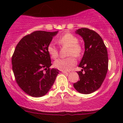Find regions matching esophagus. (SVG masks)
<instances>
[{
  "mask_svg": "<svg viewBox=\"0 0 123 123\" xmlns=\"http://www.w3.org/2000/svg\"><path fill=\"white\" fill-rule=\"evenodd\" d=\"M61 72L63 73H64V74H68L69 73V72H66V71H64V70H62Z\"/></svg>",
  "mask_w": 123,
  "mask_h": 123,
  "instance_id": "esophagus-1",
  "label": "esophagus"
}]
</instances>
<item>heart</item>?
Returning a JSON list of instances; mask_svg holds the SVG:
<instances>
[{
	"mask_svg": "<svg viewBox=\"0 0 123 123\" xmlns=\"http://www.w3.org/2000/svg\"><path fill=\"white\" fill-rule=\"evenodd\" d=\"M57 42L60 46L68 47V55H73L76 57H79L81 53V46L78 44V39L70 33H66L62 35L57 39ZM47 51L50 57L55 59L58 55L57 48L53 43L48 45ZM76 64V60L73 56L66 58H60L55 61L54 65L56 68L61 70H70Z\"/></svg>",
	"mask_w": 123,
	"mask_h": 123,
	"instance_id": "1",
	"label": "heart"
}]
</instances>
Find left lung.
Masks as SVG:
<instances>
[{
    "label": "left lung",
    "mask_w": 123,
    "mask_h": 123,
    "mask_svg": "<svg viewBox=\"0 0 123 123\" xmlns=\"http://www.w3.org/2000/svg\"><path fill=\"white\" fill-rule=\"evenodd\" d=\"M75 33L83 38L85 51L79 65L83 68L77 72L80 80L74 83L73 87L81 94H91L100 88L105 79L108 69V51L102 39L95 31L83 28Z\"/></svg>",
    "instance_id": "1"
}]
</instances>
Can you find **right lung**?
I'll return each mask as SVG.
<instances>
[{"label":"right lung","mask_w":123,"mask_h":123,"mask_svg":"<svg viewBox=\"0 0 123 123\" xmlns=\"http://www.w3.org/2000/svg\"><path fill=\"white\" fill-rule=\"evenodd\" d=\"M58 31H35L26 35L17 45L12 57V69L19 87L28 95H46L59 73L51 66L47 47ZM44 70H46L45 72Z\"/></svg>","instance_id":"obj_1"}]
</instances>
